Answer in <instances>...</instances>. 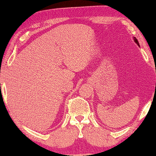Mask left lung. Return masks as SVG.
<instances>
[{
  "label": "left lung",
  "mask_w": 156,
  "mask_h": 156,
  "mask_svg": "<svg viewBox=\"0 0 156 156\" xmlns=\"http://www.w3.org/2000/svg\"><path fill=\"white\" fill-rule=\"evenodd\" d=\"M133 38H134V41H135V42H136V44H137L138 45H139V43H138V40L136 39V37H133Z\"/></svg>",
  "instance_id": "left-lung-1"
}]
</instances>
